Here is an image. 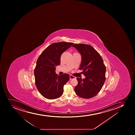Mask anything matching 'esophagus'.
Wrapping results in <instances>:
<instances>
[{"mask_svg":"<svg viewBox=\"0 0 135 135\" xmlns=\"http://www.w3.org/2000/svg\"><path fill=\"white\" fill-rule=\"evenodd\" d=\"M70 80H72V79H75L76 78L75 76H73L72 75H70Z\"/></svg>","mask_w":135,"mask_h":135,"instance_id":"obj_1","label":"esophagus"}]
</instances>
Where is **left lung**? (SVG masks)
<instances>
[{
    "label": "left lung",
    "mask_w": 135,
    "mask_h": 135,
    "mask_svg": "<svg viewBox=\"0 0 135 135\" xmlns=\"http://www.w3.org/2000/svg\"><path fill=\"white\" fill-rule=\"evenodd\" d=\"M81 54L82 61L79 70H83L84 79L76 78L78 84L74 90L76 95L90 99L97 95L105 81L106 68L99 54L90 45H73Z\"/></svg>",
    "instance_id": "left-lung-1"
}]
</instances>
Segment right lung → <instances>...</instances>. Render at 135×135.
<instances>
[{
  "label": "right lung",
  "instance_id": "1",
  "mask_svg": "<svg viewBox=\"0 0 135 135\" xmlns=\"http://www.w3.org/2000/svg\"><path fill=\"white\" fill-rule=\"evenodd\" d=\"M74 43L61 42L51 44L40 55L34 70L35 84L39 92L44 97L54 99L60 97L63 87L70 80L68 74L57 75L56 66L60 64L61 56Z\"/></svg>",
  "mask_w": 135,
  "mask_h": 135
}]
</instances>
